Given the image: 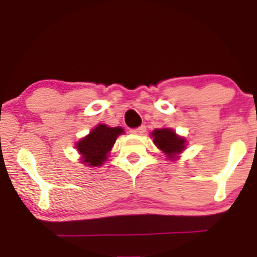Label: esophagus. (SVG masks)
Instances as JSON below:
<instances>
[{"instance_id":"1","label":"esophagus","mask_w":257,"mask_h":257,"mask_svg":"<svg viewBox=\"0 0 257 257\" xmlns=\"http://www.w3.org/2000/svg\"><path fill=\"white\" fill-rule=\"evenodd\" d=\"M144 132H145V125H142V126H139V128L132 129L131 133L137 134V136H142V134H144Z\"/></svg>"}]
</instances>
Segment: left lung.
<instances>
[{
  "label": "left lung",
  "instance_id": "8db88e82",
  "mask_svg": "<svg viewBox=\"0 0 257 257\" xmlns=\"http://www.w3.org/2000/svg\"><path fill=\"white\" fill-rule=\"evenodd\" d=\"M154 144L170 159H174L185 149L186 141L183 137H179L173 129L162 128L155 129L152 133Z\"/></svg>",
  "mask_w": 257,
  "mask_h": 257
}]
</instances>
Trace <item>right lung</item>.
I'll return each mask as SVG.
<instances>
[{"instance_id":"right-lung-1","label":"right lung","mask_w":257,"mask_h":257,"mask_svg":"<svg viewBox=\"0 0 257 257\" xmlns=\"http://www.w3.org/2000/svg\"><path fill=\"white\" fill-rule=\"evenodd\" d=\"M121 133H124V131L120 126L112 128L105 124H98L76 145L79 154L82 155V163L89 167H100L107 160L116 138Z\"/></svg>"}]
</instances>
